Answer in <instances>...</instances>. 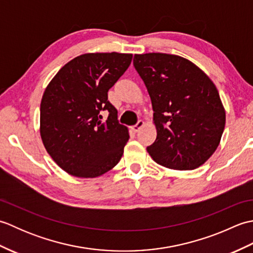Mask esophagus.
<instances>
[{
	"label": "esophagus",
	"mask_w": 253,
	"mask_h": 253,
	"mask_svg": "<svg viewBox=\"0 0 253 253\" xmlns=\"http://www.w3.org/2000/svg\"><path fill=\"white\" fill-rule=\"evenodd\" d=\"M144 125V123H143V121H138V123L136 124V125H133L132 126V130L135 131V132H137V131H139L141 129V127Z\"/></svg>",
	"instance_id": "esophagus-1"
}]
</instances>
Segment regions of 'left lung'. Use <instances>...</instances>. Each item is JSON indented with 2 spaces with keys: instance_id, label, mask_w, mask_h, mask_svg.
<instances>
[{
  "instance_id": "obj_1",
  "label": "left lung",
  "mask_w": 253,
  "mask_h": 253,
  "mask_svg": "<svg viewBox=\"0 0 253 253\" xmlns=\"http://www.w3.org/2000/svg\"><path fill=\"white\" fill-rule=\"evenodd\" d=\"M133 66L151 98L158 131L149 154L171 169L201 166L215 152L225 127L212 80L190 61L165 53L136 54Z\"/></svg>"
}]
</instances>
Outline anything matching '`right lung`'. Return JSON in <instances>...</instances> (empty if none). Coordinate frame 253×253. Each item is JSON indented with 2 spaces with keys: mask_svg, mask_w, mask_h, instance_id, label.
<instances>
[{
  "mask_svg": "<svg viewBox=\"0 0 253 253\" xmlns=\"http://www.w3.org/2000/svg\"><path fill=\"white\" fill-rule=\"evenodd\" d=\"M132 54L88 53L63 66L40 105V133L47 153L68 174L92 178L120 162L129 135L118 123L107 92L127 71ZM109 116L103 123L101 111Z\"/></svg>",
  "mask_w": 253,
  "mask_h": 253,
  "instance_id": "right-lung-1",
  "label": "right lung"
}]
</instances>
